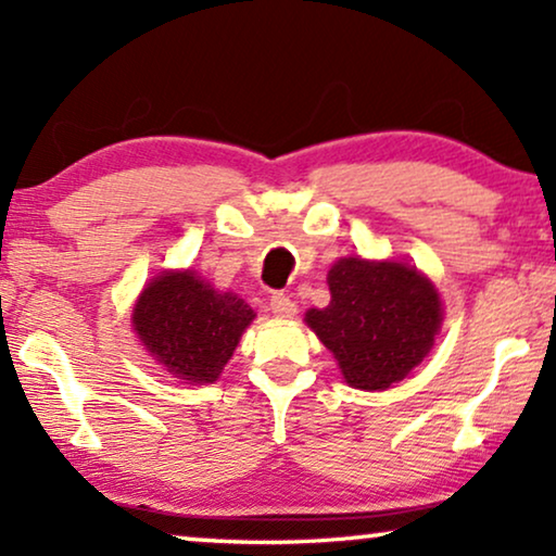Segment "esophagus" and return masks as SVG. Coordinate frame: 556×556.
<instances>
[{"mask_svg":"<svg viewBox=\"0 0 556 556\" xmlns=\"http://www.w3.org/2000/svg\"><path fill=\"white\" fill-rule=\"evenodd\" d=\"M270 311H273V316H278V318H293L295 316V303L291 301V295L273 293L270 295Z\"/></svg>","mask_w":556,"mask_h":556,"instance_id":"esophagus-1","label":"esophagus"}]
</instances>
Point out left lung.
<instances>
[{
    "label": "left lung",
    "instance_id": "1",
    "mask_svg": "<svg viewBox=\"0 0 556 556\" xmlns=\"http://www.w3.org/2000/svg\"><path fill=\"white\" fill-rule=\"evenodd\" d=\"M329 306L306 311V324L356 390H387L435 344L443 303L415 265L341 257L329 270Z\"/></svg>",
    "mask_w": 556,
    "mask_h": 556
}]
</instances>
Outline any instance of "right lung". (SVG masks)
Instances as JSON below:
<instances>
[{"label": "right lung", "instance_id": "1", "mask_svg": "<svg viewBox=\"0 0 556 556\" xmlns=\"http://www.w3.org/2000/svg\"><path fill=\"white\" fill-rule=\"evenodd\" d=\"M255 311L219 293L194 270H166L143 288L131 324L141 344L174 377L217 382Z\"/></svg>", "mask_w": 556, "mask_h": 556}]
</instances>
